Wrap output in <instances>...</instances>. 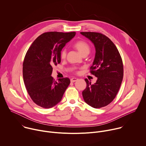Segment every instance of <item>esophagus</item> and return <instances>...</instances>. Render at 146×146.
<instances>
[{"instance_id": "1", "label": "esophagus", "mask_w": 146, "mask_h": 146, "mask_svg": "<svg viewBox=\"0 0 146 146\" xmlns=\"http://www.w3.org/2000/svg\"><path fill=\"white\" fill-rule=\"evenodd\" d=\"M77 80H78V78H76V77H73V78H72L70 79V81H71L72 82H74L76 81Z\"/></svg>"}]
</instances>
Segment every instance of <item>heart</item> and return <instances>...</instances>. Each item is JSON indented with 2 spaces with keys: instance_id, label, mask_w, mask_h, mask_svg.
<instances>
[{
  "instance_id": "1",
  "label": "heart",
  "mask_w": 146,
  "mask_h": 146,
  "mask_svg": "<svg viewBox=\"0 0 146 146\" xmlns=\"http://www.w3.org/2000/svg\"><path fill=\"white\" fill-rule=\"evenodd\" d=\"M74 47H75L82 55L86 52H89L90 47L89 44L84 40H78L73 44ZM66 56V51L63 50L60 52V58L65 59Z\"/></svg>"
}]
</instances>
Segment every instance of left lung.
<instances>
[{
  "mask_svg": "<svg viewBox=\"0 0 146 146\" xmlns=\"http://www.w3.org/2000/svg\"><path fill=\"white\" fill-rule=\"evenodd\" d=\"M80 33L90 40L95 47L90 72L98 77L94 84L85 79L87 87L82 96L88 105L101 108L110 104L119 91L123 76L122 60L115 44L105 35L91 32Z\"/></svg>",
  "mask_w": 146,
  "mask_h": 146,
  "instance_id": "8db88e82",
  "label": "left lung"
}]
</instances>
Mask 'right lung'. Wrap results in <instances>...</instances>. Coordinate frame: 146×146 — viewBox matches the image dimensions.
<instances>
[{"instance_id":"1","label":"right lung","mask_w":146,"mask_h":146,"mask_svg":"<svg viewBox=\"0 0 146 146\" xmlns=\"http://www.w3.org/2000/svg\"><path fill=\"white\" fill-rule=\"evenodd\" d=\"M76 32H50L40 35L27 51L23 62V78L27 92L37 105L45 109L60 102L70 80H54L52 66L60 63V52Z\"/></svg>"}]
</instances>
